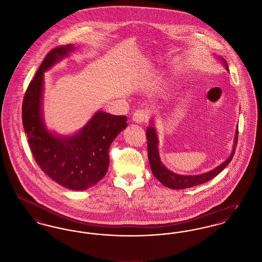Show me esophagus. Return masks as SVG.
<instances>
[{"instance_id":"esophagus-1","label":"esophagus","mask_w":262,"mask_h":262,"mask_svg":"<svg viewBox=\"0 0 262 262\" xmlns=\"http://www.w3.org/2000/svg\"><path fill=\"white\" fill-rule=\"evenodd\" d=\"M148 120V113L144 110H137L133 115V121L137 124H142Z\"/></svg>"}]
</instances>
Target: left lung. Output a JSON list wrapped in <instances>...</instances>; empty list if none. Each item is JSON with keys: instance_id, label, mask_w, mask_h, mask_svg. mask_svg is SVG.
<instances>
[{"instance_id": "1", "label": "left lung", "mask_w": 262, "mask_h": 262, "mask_svg": "<svg viewBox=\"0 0 262 262\" xmlns=\"http://www.w3.org/2000/svg\"><path fill=\"white\" fill-rule=\"evenodd\" d=\"M217 58L222 64L224 66L225 69L229 72V67L228 63L226 62L224 58L222 57H217L216 55L214 56ZM236 133H235V138H234V143H233V149L230 154V156L225 160L224 162L221 163L214 169L210 170L209 172H205L202 174H176L173 171L169 170L161 161L160 154H159V137L158 133L155 126V120L154 117L150 119L149 125L146 130V138L148 140L147 142V150H148V160H149L150 168L152 171V174L154 177L162 184L163 186L172 189H184V188H188V187L199 186L201 184H204L208 181H210L217 174H220L225 168L231 162V160L234 157L235 151H236V146L237 142V125L236 126Z\"/></svg>"}]
</instances>
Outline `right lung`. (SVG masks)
<instances>
[{
  "label": "right lung",
  "mask_w": 262,
  "mask_h": 262,
  "mask_svg": "<svg viewBox=\"0 0 262 262\" xmlns=\"http://www.w3.org/2000/svg\"><path fill=\"white\" fill-rule=\"evenodd\" d=\"M75 50L73 44H68L46 56L25 92L23 124L42 171L68 189L85 190L105 177L110 163L109 147L127 124L125 116L98 110L73 135H60L48 128L43 114L44 73Z\"/></svg>",
  "instance_id": "1"
}]
</instances>
